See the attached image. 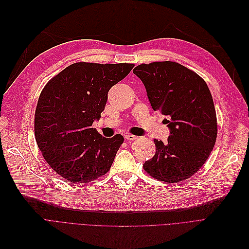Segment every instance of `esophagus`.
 I'll use <instances>...</instances> for the list:
<instances>
[{
	"label": "esophagus",
	"mask_w": 249,
	"mask_h": 249,
	"mask_svg": "<svg viewBox=\"0 0 249 249\" xmlns=\"http://www.w3.org/2000/svg\"><path fill=\"white\" fill-rule=\"evenodd\" d=\"M124 138H125V140H127V141H134V140L137 139V137L134 136V135H125Z\"/></svg>",
	"instance_id": "1"
}]
</instances>
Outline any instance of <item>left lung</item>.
<instances>
[{
  "label": "left lung",
  "instance_id": "left-lung-1",
  "mask_svg": "<svg viewBox=\"0 0 249 249\" xmlns=\"http://www.w3.org/2000/svg\"><path fill=\"white\" fill-rule=\"evenodd\" d=\"M154 111L166 115L168 143L154 140L156 153L144 164L154 178L179 182L203 166L214 148L217 117L207 83L196 73L174 62L142 64L134 69Z\"/></svg>",
  "mask_w": 249,
  "mask_h": 249
}]
</instances>
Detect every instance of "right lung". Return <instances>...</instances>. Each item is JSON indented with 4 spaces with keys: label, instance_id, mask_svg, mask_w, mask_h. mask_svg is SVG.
Instances as JSON below:
<instances>
[{
    "label": "right lung",
    "instance_id": "obj_1",
    "mask_svg": "<svg viewBox=\"0 0 249 249\" xmlns=\"http://www.w3.org/2000/svg\"><path fill=\"white\" fill-rule=\"evenodd\" d=\"M134 67L76 63L41 91L35 110V140L45 161L69 182L88 183L111 167L124 137L104 138L92 124L100 120L109 89Z\"/></svg>",
    "mask_w": 249,
    "mask_h": 249
}]
</instances>
